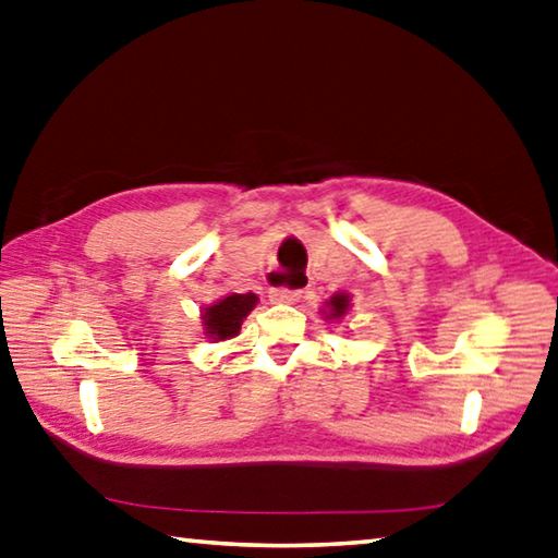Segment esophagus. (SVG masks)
I'll list each match as a JSON object with an SVG mask.
<instances>
[{
	"mask_svg": "<svg viewBox=\"0 0 558 558\" xmlns=\"http://www.w3.org/2000/svg\"><path fill=\"white\" fill-rule=\"evenodd\" d=\"M268 298H270L272 302H298V300L302 298V290H298V288H286V286L270 288Z\"/></svg>",
	"mask_w": 558,
	"mask_h": 558,
	"instance_id": "1",
	"label": "esophagus"
}]
</instances>
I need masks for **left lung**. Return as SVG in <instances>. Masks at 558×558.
<instances>
[{
    "label": "left lung",
    "mask_w": 558,
    "mask_h": 558,
    "mask_svg": "<svg viewBox=\"0 0 558 558\" xmlns=\"http://www.w3.org/2000/svg\"><path fill=\"white\" fill-rule=\"evenodd\" d=\"M329 307H331V317H341V314L349 310V298H347V295L331 298V300H329Z\"/></svg>",
    "instance_id": "left-lung-1"
}]
</instances>
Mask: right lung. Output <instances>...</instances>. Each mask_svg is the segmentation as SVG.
I'll use <instances>...</instances> for the list:
<instances>
[{
	"label": "right lung",
	"mask_w": 558,
	"mask_h": 558,
	"mask_svg": "<svg viewBox=\"0 0 558 558\" xmlns=\"http://www.w3.org/2000/svg\"><path fill=\"white\" fill-rule=\"evenodd\" d=\"M256 295L253 292H244V295H229L219 300L217 305L207 307L205 312V324L211 339H229L236 337L241 329V322H244L246 314L256 307Z\"/></svg>",
	"instance_id": "add662e5"
}]
</instances>
